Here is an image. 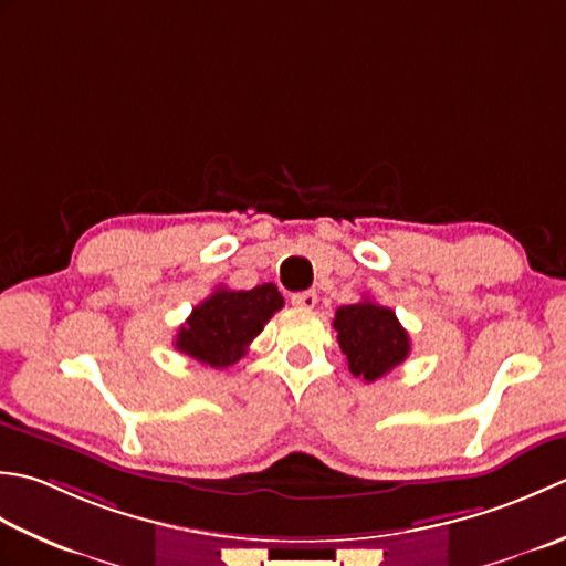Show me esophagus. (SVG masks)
Masks as SVG:
<instances>
[{
	"label": "esophagus",
	"mask_w": 566,
	"mask_h": 566,
	"mask_svg": "<svg viewBox=\"0 0 566 566\" xmlns=\"http://www.w3.org/2000/svg\"><path fill=\"white\" fill-rule=\"evenodd\" d=\"M291 303L295 307H303V310H313L315 303H317V293L315 291H303V293H295L291 297Z\"/></svg>",
	"instance_id": "obj_1"
}]
</instances>
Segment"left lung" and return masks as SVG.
I'll list each match as a JSON object with an SVG mask.
<instances>
[{
    "label": "left lung",
    "mask_w": 566,
    "mask_h": 566,
    "mask_svg": "<svg viewBox=\"0 0 566 566\" xmlns=\"http://www.w3.org/2000/svg\"><path fill=\"white\" fill-rule=\"evenodd\" d=\"M337 342L347 356L349 371L366 384L394 371L408 359L410 337L390 307L364 297L361 303L342 305L334 315Z\"/></svg>",
    "instance_id": "1"
}]
</instances>
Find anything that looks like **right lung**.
<instances>
[{
  "instance_id": "add662e5",
  "label": "right lung",
  "mask_w": 566,
  "mask_h": 566,
  "mask_svg": "<svg viewBox=\"0 0 566 566\" xmlns=\"http://www.w3.org/2000/svg\"><path fill=\"white\" fill-rule=\"evenodd\" d=\"M283 307V295L273 283L251 291H229L219 285L192 307L186 325L178 329L176 349L212 368H227L247 354L253 337Z\"/></svg>"
}]
</instances>
